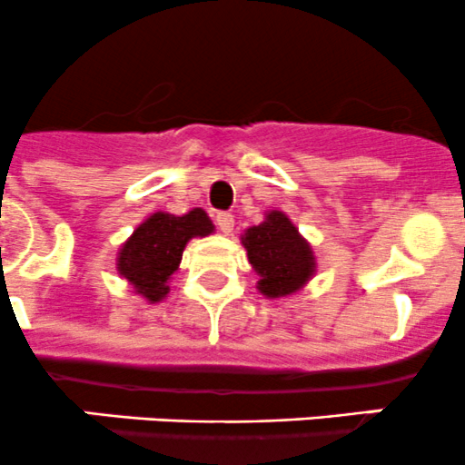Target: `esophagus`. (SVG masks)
<instances>
[{
    "label": "esophagus",
    "instance_id": "1",
    "mask_svg": "<svg viewBox=\"0 0 465 465\" xmlns=\"http://www.w3.org/2000/svg\"><path fill=\"white\" fill-rule=\"evenodd\" d=\"M217 226L223 234H231L234 228V217L231 213H217Z\"/></svg>",
    "mask_w": 465,
    "mask_h": 465
}]
</instances>
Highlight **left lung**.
<instances>
[{"instance_id":"obj_1","label":"left lung","mask_w":465,"mask_h":465,"mask_svg":"<svg viewBox=\"0 0 465 465\" xmlns=\"http://www.w3.org/2000/svg\"><path fill=\"white\" fill-rule=\"evenodd\" d=\"M242 243L248 262L260 275L257 289L266 298L289 296L314 275L316 262L310 243L301 237L287 214L278 210L266 214L260 226L248 228Z\"/></svg>"}]
</instances>
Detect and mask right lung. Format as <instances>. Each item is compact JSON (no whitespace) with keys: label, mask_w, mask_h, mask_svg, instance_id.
Masks as SVG:
<instances>
[{"label":"right lung","mask_w":465,"mask_h":465,"mask_svg":"<svg viewBox=\"0 0 465 465\" xmlns=\"http://www.w3.org/2000/svg\"><path fill=\"white\" fill-rule=\"evenodd\" d=\"M214 231L213 222L201 208L183 217L155 213L135 228L117 257V271L151 302L169 293L167 280L178 269L187 242Z\"/></svg>","instance_id":"right-lung-1"}]
</instances>
